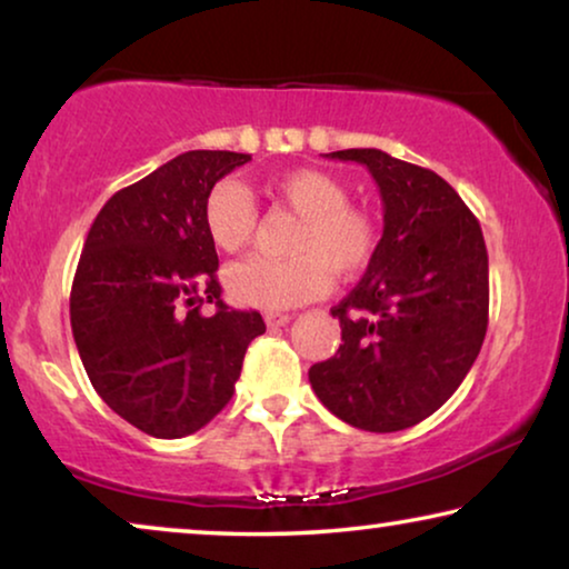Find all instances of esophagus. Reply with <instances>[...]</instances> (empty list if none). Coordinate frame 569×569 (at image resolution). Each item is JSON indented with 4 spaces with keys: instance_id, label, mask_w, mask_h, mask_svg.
<instances>
[{
    "instance_id": "1",
    "label": "esophagus",
    "mask_w": 569,
    "mask_h": 569,
    "mask_svg": "<svg viewBox=\"0 0 569 569\" xmlns=\"http://www.w3.org/2000/svg\"><path fill=\"white\" fill-rule=\"evenodd\" d=\"M263 321H267L269 329H279V326H287L292 321L290 313H274V310H269L267 316H263Z\"/></svg>"
}]
</instances>
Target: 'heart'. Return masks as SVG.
<instances>
[{"label":"heart","mask_w":569,"mask_h":569,"mask_svg":"<svg viewBox=\"0 0 569 569\" xmlns=\"http://www.w3.org/2000/svg\"><path fill=\"white\" fill-rule=\"evenodd\" d=\"M269 191L300 214L287 259L248 256L224 271L230 298L248 308L284 310L321 298L329 277L352 279L370 267L380 243V224L368 209L349 204V189L318 168H295L271 178ZM259 209L238 181L212 186L204 201V228L224 253L253 240Z\"/></svg>","instance_id":"b5f03b06"}]
</instances>
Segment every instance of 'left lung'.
<instances>
[{
    "label": "left lung",
    "instance_id": "obj_1",
    "mask_svg": "<svg viewBox=\"0 0 569 569\" xmlns=\"http://www.w3.org/2000/svg\"><path fill=\"white\" fill-rule=\"evenodd\" d=\"M383 199V238L331 316L339 352L308 370L326 409L357 430L399 432L438 411L477 360L489 316V261L479 220L432 170L383 150H339Z\"/></svg>",
    "mask_w": 569,
    "mask_h": 569
}]
</instances>
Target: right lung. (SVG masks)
Listing matches in <instances>:
<instances>
[{
    "label": "right lung",
    "instance_id": "add662e5",
    "mask_svg": "<svg viewBox=\"0 0 569 569\" xmlns=\"http://www.w3.org/2000/svg\"><path fill=\"white\" fill-rule=\"evenodd\" d=\"M248 160L178 154L116 191L84 240L69 298L77 352L100 399L152 438H183L220 415L267 331L261 313L222 302L204 228L207 193ZM204 301L214 317L200 313Z\"/></svg>",
    "mask_w": 569,
    "mask_h": 569
}]
</instances>
